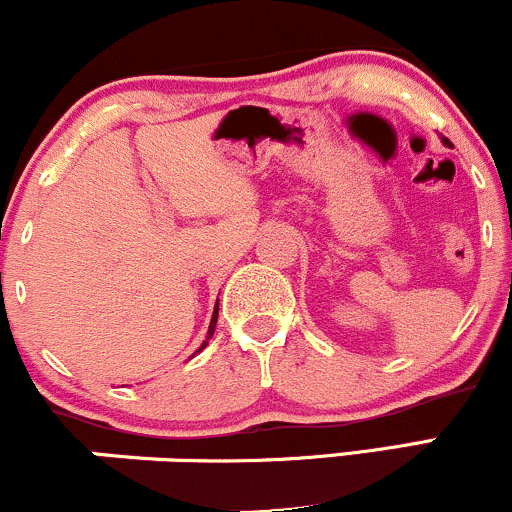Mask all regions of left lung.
I'll return each mask as SVG.
<instances>
[{
  "mask_svg": "<svg viewBox=\"0 0 512 512\" xmlns=\"http://www.w3.org/2000/svg\"><path fill=\"white\" fill-rule=\"evenodd\" d=\"M443 144H445V146H450V139H445V137H443Z\"/></svg>",
  "mask_w": 512,
  "mask_h": 512,
  "instance_id": "8db88e82",
  "label": "left lung"
}]
</instances>
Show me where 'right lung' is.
Returning a JSON list of instances; mask_svg holds the SVG:
<instances>
[{"mask_svg": "<svg viewBox=\"0 0 512 512\" xmlns=\"http://www.w3.org/2000/svg\"><path fill=\"white\" fill-rule=\"evenodd\" d=\"M216 315H219V305H216L214 315H211V322H209V332H207V339H204V342H202V346H199V349H197V351H202V349H204V346H207V344H209V339H211V337H214V330H216ZM192 356H195V354H192ZM192 356H190V358H192Z\"/></svg>", "mask_w": 512, "mask_h": 512, "instance_id": "1", "label": "right lung"}]
</instances>
